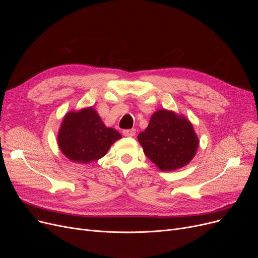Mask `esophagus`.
Returning <instances> with one entry per match:
<instances>
[{"mask_svg":"<svg viewBox=\"0 0 258 258\" xmlns=\"http://www.w3.org/2000/svg\"><path fill=\"white\" fill-rule=\"evenodd\" d=\"M122 134H123V136H125V137H134L135 135H136V130L135 128L124 130L123 132H122Z\"/></svg>","mask_w":258,"mask_h":258,"instance_id":"34e87169","label":"esophagus"}]
</instances>
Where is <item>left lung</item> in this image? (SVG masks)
<instances>
[{
	"label": "left lung",
	"mask_w": 258,
	"mask_h": 258,
	"mask_svg": "<svg viewBox=\"0 0 258 258\" xmlns=\"http://www.w3.org/2000/svg\"><path fill=\"white\" fill-rule=\"evenodd\" d=\"M138 141L145 156L162 171L186 166L197 154L199 138L184 115L161 108L155 112Z\"/></svg>",
	"instance_id": "obj_1"
}]
</instances>
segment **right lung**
Masks as SVG:
<instances>
[{"instance_id": "1", "label": "right lung", "mask_w": 258, "mask_h": 258, "mask_svg": "<svg viewBox=\"0 0 258 258\" xmlns=\"http://www.w3.org/2000/svg\"><path fill=\"white\" fill-rule=\"evenodd\" d=\"M121 138L115 128L105 126L93 106H88L64 115L57 144L70 161L89 164L105 156L112 144Z\"/></svg>"}]
</instances>
